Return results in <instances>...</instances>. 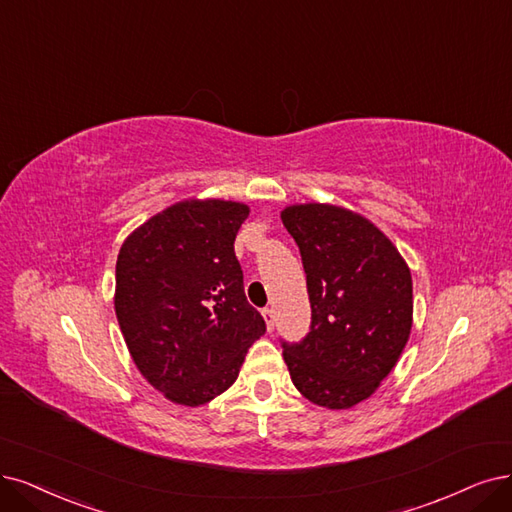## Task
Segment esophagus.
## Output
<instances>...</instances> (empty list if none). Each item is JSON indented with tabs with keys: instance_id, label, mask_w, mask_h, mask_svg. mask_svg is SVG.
Instances as JSON below:
<instances>
[{
	"instance_id": "34e87169",
	"label": "esophagus",
	"mask_w": 512,
	"mask_h": 512,
	"mask_svg": "<svg viewBox=\"0 0 512 512\" xmlns=\"http://www.w3.org/2000/svg\"><path fill=\"white\" fill-rule=\"evenodd\" d=\"M261 316H263V320H266L268 331H272V329H274V320H276L274 310H272V308H263V310H261Z\"/></svg>"
}]
</instances>
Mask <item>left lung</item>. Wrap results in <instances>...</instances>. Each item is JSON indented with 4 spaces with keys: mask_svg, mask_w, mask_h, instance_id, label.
<instances>
[{
    "mask_svg": "<svg viewBox=\"0 0 512 512\" xmlns=\"http://www.w3.org/2000/svg\"><path fill=\"white\" fill-rule=\"evenodd\" d=\"M308 276L310 333L285 346L295 388L318 407L350 409L399 363L413 325V282L392 240L350 208L291 204L280 213Z\"/></svg>",
    "mask_w": 512,
    "mask_h": 512,
    "instance_id": "8db88e82",
    "label": "left lung"
}]
</instances>
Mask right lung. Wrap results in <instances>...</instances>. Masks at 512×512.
<instances>
[{
	"mask_svg": "<svg viewBox=\"0 0 512 512\" xmlns=\"http://www.w3.org/2000/svg\"><path fill=\"white\" fill-rule=\"evenodd\" d=\"M251 208L219 198L166 206L118 253L113 306L145 380L185 407L211 403L266 333L246 301L234 240Z\"/></svg>",
	"mask_w": 512,
	"mask_h": 512,
	"instance_id": "add662e5",
	"label": "right lung"
}]
</instances>
